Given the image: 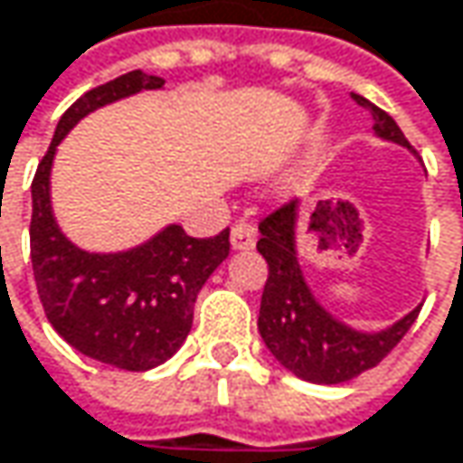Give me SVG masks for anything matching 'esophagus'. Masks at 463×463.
<instances>
[{"label":"esophagus","mask_w":463,"mask_h":463,"mask_svg":"<svg viewBox=\"0 0 463 463\" xmlns=\"http://www.w3.org/2000/svg\"><path fill=\"white\" fill-rule=\"evenodd\" d=\"M231 243L235 251H249L257 246V228L249 222H235L231 231Z\"/></svg>","instance_id":"34e87169"}]
</instances>
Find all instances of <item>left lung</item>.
<instances>
[{
  "instance_id": "obj_1",
  "label": "left lung",
  "mask_w": 463,
  "mask_h": 463,
  "mask_svg": "<svg viewBox=\"0 0 463 463\" xmlns=\"http://www.w3.org/2000/svg\"><path fill=\"white\" fill-rule=\"evenodd\" d=\"M353 100L371 113L376 140L411 150L390 113L355 92ZM299 217L302 203L294 201L260 225L262 238L257 241V251L268 262V283L257 328L270 355L294 376L313 384H342L387 355L413 326L419 307L376 331H363L334 316L317 299L302 270L297 249Z\"/></svg>"
}]
</instances>
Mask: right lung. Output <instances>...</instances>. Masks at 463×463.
I'll use <instances>...</instances> for the list:
<instances>
[{
	"instance_id": "obj_1",
	"label": "right lung",
	"mask_w": 463,
	"mask_h": 463,
	"mask_svg": "<svg viewBox=\"0 0 463 463\" xmlns=\"http://www.w3.org/2000/svg\"><path fill=\"white\" fill-rule=\"evenodd\" d=\"M147 90L164 79L129 71L81 95L31 183V265L47 320L81 355L124 371L156 368L183 347L201 286L231 254V231L190 238L175 222L121 251H87L61 231L50 193L58 146L90 113Z\"/></svg>"
}]
</instances>
